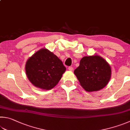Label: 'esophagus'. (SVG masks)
I'll return each instance as SVG.
<instances>
[{
	"instance_id": "34e87169",
	"label": "esophagus",
	"mask_w": 130,
	"mask_h": 130,
	"mask_svg": "<svg viewBox=\"0 0 130 130\" xmlns=\"http://www.w3.org/2000/svg\"><path fill=\"white\" fill-rule=\"evenodd\" d=\"M68 70H70V71H73V68L72 67H69V68H68Z\"/></svg>"
}]
</instances>
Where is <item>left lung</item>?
Returning <instances> with one entry per match:
<instances>
[{
    "instance_id": "obj_1",
    "label": "left lung",
    "mask_w": 130,
    "mask_h": 130,
    "mask_svg": "<svg viewBox=\"0 0 130 130\" xmlns=\"http://www.w3.org/2000/svg\"><path fill=\"white\" fill-rule=\"evenodd\" d=\"M74 73L82 88L92 92L107 85L111 76V69L105 59L95 55L82 57Z\"/></svg>"
}]
</instances>
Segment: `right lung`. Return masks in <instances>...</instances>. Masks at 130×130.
<instances>
[{
  "mask_svg": "<svg viewBox=\"0 0 130 130\" xmlns=\"http://www.w3.org/2000/svg\"><path fill=\"white\" fill-rule=\"evenodd\" d=\"M25 68L30 83L46 90L58 83L66 70L62 61L46 48L40 49L28 58Z\"/></svg>",
  "mask_w": 130,
  "mask_h": 130,
  "instance_id": "1",
  "label": "right lung"
}]
</instances>
